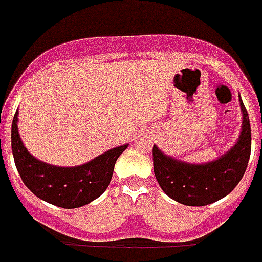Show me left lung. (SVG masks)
<instances>
[{
  "label": "left lung",
  "instance_id": "1",
  "mask_svg": "<svg viewBox=\"0 0 262 262\" xmlns=\"http://www.w3.org/2000/svg\"><path fill=\"white\" fill-rule=\"evenodd\" d=\"M241 105V131L229 151L206 164H189L169 157L154 145V172L170 199L186 206H206L223 199L234 189L248 165L251 154V127L246 107Z\"/></svg>",
  "mask_w": 262,
  "mask_h": 262
}]
</instances>
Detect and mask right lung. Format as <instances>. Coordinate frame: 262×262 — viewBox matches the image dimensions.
Listing matches in <instances>:
<instances>
[{
    "label": "right lung",
    "instance_id": "add662e5",
    "mask_svg": "<svg viewBox=\"0 0 262 262\" xmlns=\"http://www.w3.org/2000/svg\"><path fill=\"white\" fill-rule=\"evenodd\" d=\"M11 146L16 169L25 186L39 199L63 209H76L90 203L108 187L118 157L128 144L105 151L86 164L56 166L31 155L18 133V111L12 120Z\"/></svg>",
    "mask_w": 262,
    "mask_h": 262
}]
</instances>
